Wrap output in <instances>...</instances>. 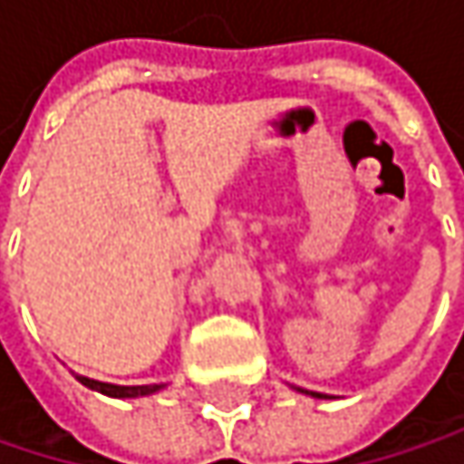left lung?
<instances>
[{"label": "left lung", "instance_id": "left-lung-1", "mask_svg": "<svg viewBox=\"0 0 464 464\" xmlns=\"http://www.w3.org/2000/svg\"><path fill=\"white\" fill-rule=\"evenodd\" d=\"M298 392H306V395H312V398H324L320 392H309V390H301V387H298Z\"/></svg>", "mask_w": 464, "mask_h": 464}]
</instances>
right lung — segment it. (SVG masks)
<instances>
[{
	"mask_svg": "<svg viewBox=\"0 0 464 464\" xmlns=\"http://www.w3.org/2000/svg\"><path fill=\"white\" fill-rule=\"evenodd\" d=\"M77 376V373H74ZM77 382L88 390H96L102 395H110V398H147V395H155L160 392L166 384H140V387H123V384H107V382H96V379H88V376H77Z\"/></svg>",
	"mask_w": 464,
	"mask_h": 464,
	"instance_id": "1",
	"label": "right lung"
}]
</instances>
